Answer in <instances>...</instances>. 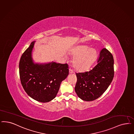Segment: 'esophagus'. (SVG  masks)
<instances>
[{
    "label": "esophagus",
    "mask_w": 134,
    "mask_h": 134,
    "mask_svg": "<svg viewBox=\"0 0 134 134\" xmlns=\"http://www.w3.org/2000/svg\"><path fill=\"white\" fill-rule=\"evenodd\" d=\"M69 73L70 74H72V73H73V70H72L70 69Z\"/></svg>",
    "instance_id": "1"
}]
</instances>
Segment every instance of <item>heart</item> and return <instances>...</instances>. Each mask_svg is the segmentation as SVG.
<instances>
[{
  "label": "heart",
  "mask_w": 134,
  "mask_h": 134,
  "mask_svg": "<svg viewBox=\"0 0 134 134\" xmlns=\"http://www.w3.org/2000/svg\"><path fill=\"white\" fill-rule=\"evenodd\" d=\"M74 57L73 64L75 70L78 72H84L88 69L96 58V50L89 48L88 46H80L72 51Z\"/></svg>",
  "instance_id": "heart-1"
}]
</instances>
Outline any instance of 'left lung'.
<instances>
[{
    "label": "left lung",
    "mask_w": 134,
    "mask_h": 134,
    "mask_svg": "<svg viewBox=\"0 0 134 134\" xmlns=\"http://www.w3.org/2000/svg\"><path fill=\"white\" fill-rule=\"evenodd\" d=\"M75 90L81 99L95 100L101 96L111 83L114 75V58L107 49L100 53L97 64L91 70L76 73Z\"/></svg>",
    "instance_id": "8db88e82"
}]
</instances>
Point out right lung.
I'll return each instance as SVG.
<instances>
[{
  "label": "right lung",
  "mask_w": 134,
  "mask_h": 134,
  "mask_svg": "<svg viewBox=\"0 0 134 134\" xmlns=\"http://www.w3.org/2000/svg\"><path fill=\"white\" fill-rule=\"evenodd\" d=\"M35 41L22 55L19 61V75L22 85L28 96L36 101L48 102L54 99L61 83L69 74L67 64L54 62L34 63L32 52Z\"/></svg>",
  "instance_id": "right-lung-1"
}]
</instances>
